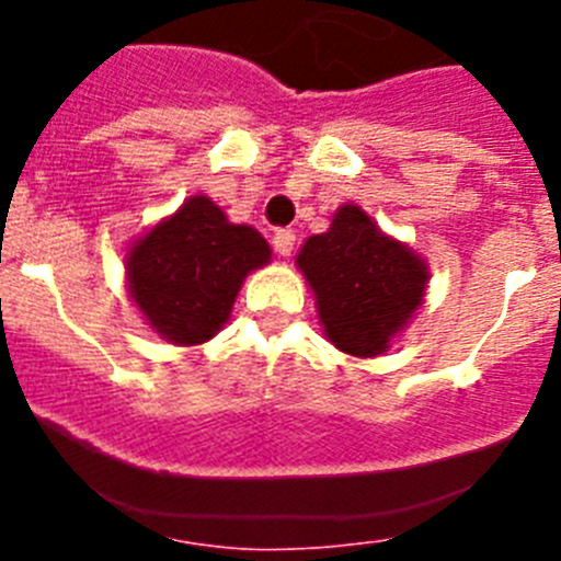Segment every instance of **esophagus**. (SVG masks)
I'll list each match as a JSON object with an SVG mask.
<instances>
[{
  "label": "esophagus",
  "instance_id": "esophagus-1",
  "mask_svg": "<svg viewBox=\"0 0 561 561\" xmlns=\"http://www.w3.org/2000/svg\"><path fill=\"white\" fill-rule=\"evenodd\" d=\"M297 244L295 230H277L275 238H272V247H275L277 255H291Z\"/></svg>",
  "mask_w": 561,
  "mask_h": 561
}]
</instances>
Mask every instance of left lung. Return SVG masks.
Here are the masks:
<instances>
[{"instance_id":"1","label":"left lung","mask_w":561,"mask_h":561,"mask_svg":"<svg viewBox=\"0 0 561 561\" xmlns=\"http://www.w3.org/2000/svg\"><path fill=\"white\" fill-rule=\"evenodd\" d=\"M297 266L314 289L329 340L354 356L388 348L427 289L424 261L354 205L340 207L329 232L306 241Z\"/></svg>"}]
</instances>
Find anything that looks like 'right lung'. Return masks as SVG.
Instances as JSON below:
<instances>
[{"mask_svg": "<svg viewBox=\"0 0 561 561\" xmlns=\"http://www.w3.org/2000/svg\"><path fill=\"white\" fill-rule=\"evenodd\" d=\"M270 255L261 232L230 225L221 207L193 196L131 247L128 289L157 334L199 345L221 331L247 272Z\"/></svg>", "mask_w": 561, "mask_h": 561, "instance_id": "1", "label": "right lung"}]
</instances>
